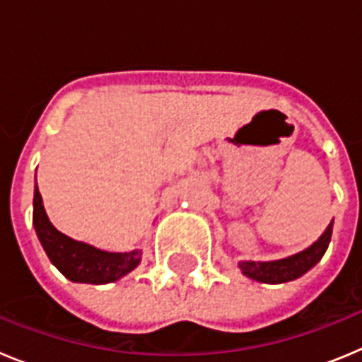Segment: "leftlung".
<instances>
[{
	"label": "left lung",
	"mask_w": 362,
	"mask_h": 362,
	"mask_svg": "<svg viewBox=\"0 0 362 362\" xmlns=\"http://www.w3.org/2000/svg\"><path fill=\"white\" fill-rule=\"evenodd\" d=\"M332 239V225L322 233L319 241L313 243L310 248L292 255V257L279 259V261H268V263H255V261H243L239 268L245 276L252 277L261 283H286L300 277L312 267L321 261L326 248Z\"/></svg>",
	"instance_id": "8db88e82"
}]
</instances>
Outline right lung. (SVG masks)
Wrapping results in <instances>:
<instances>
[{"label":"right lung","instance_id":"1","mask_svg":"<svg viewBox=\"0 0 362 362\" xmlns=\"http://www.w3.org/2000/svg\"><path fill=\"white\" fill-rule=\"evenodd\" d=\"M32 223L36 228L37 238L43 245L49 259L63 276L76 283L103 284L112 283L127 276L130 270L139 264L141 252H124V254H110L98 250L94 246L70 239L52 226L43 209L41 194L34 190V212Z\"/></svg>","mask_w":362,"mask_h":362}]
</instances>
